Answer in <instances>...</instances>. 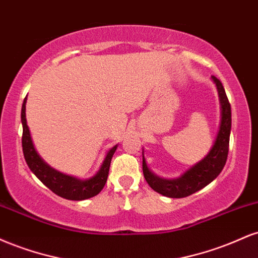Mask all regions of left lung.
Here are the masks:
<instances>
[{"instance_id":"obj_1","label":"left lung","mask_w":258,"mask_h":258,"mask_svg":"<svg viewBox=\"0 0 258 258\" xmlns=\"http://www.w3.org/2000/svg\"><path fill=\"white\" fill-rule=\"evenodd\" d=\"M220 97L221 122L217 137L211 150L201 161L186 170L178 178L165 179L154 174L148 167L143 154V174L150 188L168 198H185L200 190L211 183L226 165L229 148V136L232 128V110L223 85L216 76H212Z\"/></svg>"}]
</instances>
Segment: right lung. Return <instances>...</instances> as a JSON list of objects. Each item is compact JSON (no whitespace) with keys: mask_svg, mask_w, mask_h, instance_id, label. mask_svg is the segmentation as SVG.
Returning <instances> with one entry per match:
<instances>
[{"mask_svg":"<svg viewBox=\"0 0 258 258\" xmlns=\"http://www.w3.org/2000/svg\"><path fill=\"white\" fill-rule=\"evenodd\" d=\"M25 104L26 97L23 102L22 106V125H23V153L26 164L32 173L37 177L41 182L43 183L47 188H49L54 194L64 198L68 200H85L90 199L92 197H96L100 193L104 188L106 179H108L109 167H110L111 158L114 155L117 146L112 147L103 161L99 171L94 174L93 177L88 179H79L76 177L68 176L59 171L54 170L49 166L48 164L43 161V159L38 155V153L35 149L34 143H32L30 131H29L28 123H26V115H25Z\"/></svg>","mask_w":258,"mask_h":258,"instance_id":"right-lung-1","label":"right lung"}]
</instances>
